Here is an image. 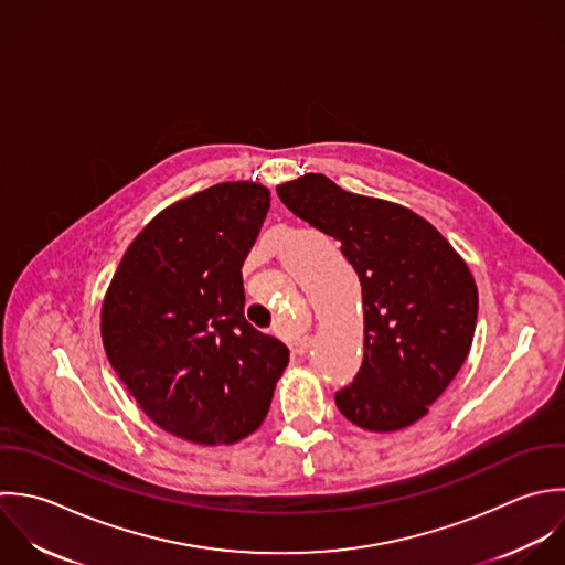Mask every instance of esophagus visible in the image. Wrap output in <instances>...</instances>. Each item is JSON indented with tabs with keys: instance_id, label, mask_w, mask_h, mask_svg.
<instances>
[{
	"instance_id": "esophagus-1",
	"label": "esophagus",
	"mask_w": 565,
	"mask_h": 565,
	"mask_svg": "<svg viewBox=\"0 0 565 565\" xmlns=\"http://www.w3.org/2000/svg\"><path fill=\"white\" fill-rule=\"evenodd\" d=\"M310 345H312V339H310V337H301V339H295V341L290 343V352H292L295 356H303V354L310 350Z\"/></svg>"
}]
</instances>
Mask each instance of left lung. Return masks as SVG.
<instances>
[{
	"instance_id": "left-lung-1",
	"label": "left lung",
	"mask_w": 565,
	"mask_h": 565,
	"mask_svg": "<svg viewBox=\"0 0 565 565\" xmlns=\"http://www.w3.org/2000/svg\"><path fill=\"white\" fill-rule=\"evenodd\" d=\"M301 220L341 242L363 288L365 356L334 401L356 427L401 431L429 414L469 356L478 286L460 253L412 209L341 189L323 173L277 186Z\"/></svg>"
}]
</instances>
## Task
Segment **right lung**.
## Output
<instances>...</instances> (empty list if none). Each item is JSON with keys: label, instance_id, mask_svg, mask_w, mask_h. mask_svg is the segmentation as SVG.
<instances>
[{"label": "right lung", "instance_id": "1", "mask_svg": "<svg viewBox=\"0 0 565 565\" xmlns=\"http://www.w3.org/2000/svg\"><path fill=\"white\" fill-rule=\"evenodd\" d=\"M268 204L253 180L169 204L127 246L103 297L109 365L149 420L193 445L259 429L290 361L244 317L242 264Z\"/></svg>", "mask_w": 565, "mask_h": 565}]
</instances>
